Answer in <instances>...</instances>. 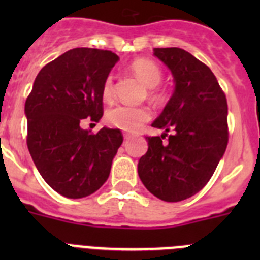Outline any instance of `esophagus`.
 <instances>
[{"instance_id": "34e87169", "label": "esophagus", "mask_w": 260, "mask_h": 260, "mask_svg": "<svg viewBox=\"0 0 260 260\" xmlns=\"http://www.w3.org/2000/svg\"><path fill=\"white\" fill-rule=\"evenodd\" d=\"M123 138H125V141L127 142V141H130V139H132L133 135L132 134H127V133H126V134H123Z\"/></svg>"}]
</instances>
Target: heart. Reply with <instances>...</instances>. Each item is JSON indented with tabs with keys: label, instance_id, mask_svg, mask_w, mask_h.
I'll return each instance as SVG.
<instances>
[{
	"label": "heart",
	"instance_id": "obj_1",
	"mask_svg": "<svg viewBox=\"0 0 260 260\" xmlns=\"http://www.w3.org/2000/svg\"><path fill=\"white\" fill-rule=\"evenodd\" d=\"M132 70L146 86L151 87L150 93L157 95L155 87L162 79L161 69L155 62L147 58H139L132 63ZM102 98L104 102H112L114 98V77L108 74L102 84ZM105 119L113 127L121 128L125 132H135L143 123L151 119V110L147 107H130L119 104L109 109L105 114Z\"/></svg>",
	"mask_w": 260,
	"mask_h": 260
}]
</instances>
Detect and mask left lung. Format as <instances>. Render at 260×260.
I'll return each instance as SVG.
<instances>
[{
  "mask_svg": "<svg viewBox=\"0 0 260 260\" xmlns=\"http://www.w3.org/2000/svg\"><path fill=\"white\" fill-rule=\"evenodd\" d=\"M155 56L171 69L176 89L152 123L165 133L146 137L148 151L139 158L138 174L158 199L180 202L207 185L226 150L228 103L211 69L189 52L155 48Z\"/></svg>",
  "mask_w": 260,
  "mask_h": 260,
  "instance_id": "left-lung-1",
  "label": "left lung"
}]
</instances>
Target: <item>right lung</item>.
Segmentation results:
<instances>
[{
    "label": "right lung",
    "mask_w": 260,
    "mask_h": 260,
    "mask_svg": "<svg viewBox=\"0 0 260 260\" xmlns=\"http://www.w3.org/2000/svg\"><path fill=\"white\" fill-rule=\"evenodd\" d=\"M118 56L74 48L39 71L26 100L27 147L45 182L66 198L91 195L104 185L123 142L119 128L83 130L103 117L102 84Z\"/></svg>",
    "instance_id": "obj_1"
}]
</instances>
